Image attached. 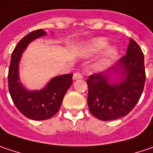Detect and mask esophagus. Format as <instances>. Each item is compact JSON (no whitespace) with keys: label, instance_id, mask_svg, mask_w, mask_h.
Wrapping results in <instances>:
<instances>
[{"label":"esophagus","instance_id":"obj_1","mask_svg":"<svg viewBox=\"0 0 153 153\" xmlns=\"http://www.w3.org/2000/svg\"><path fill=\"white\" fill-rule=\"evenodd\" d=\"M82 74H80L79 73H75L74 74V76H73V79L74 80H76V79H82Z\"/></svg>","mask_w":153,"mask_h":153}]
</instances>
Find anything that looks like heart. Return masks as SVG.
Segmentation results:
<instances>
[{"label":"heart","instance_id":"1","mask_svg":"<svg viewBox=\"0 0 153 153\" xmlns=\"http://www.w3.org/2000/svg\"><path fill=\"white\" fill-rule=\"evenodd\" d=\"M108 40L105 37H97L92 39L85 43L83 48V53L85 55L91 56L103 51V54L100 59V65L105 66L109 64L118 54V48L114 45L108 46Z\"/></svg>","mask_w":153,"mask_h":153}]
</instances>
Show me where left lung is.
I'll return each instance as SVG.
<instances>
[{
	"label": "left lung",
	"instance_id": "obj_1",
	"mask_svg": "<svg viewBox=\"0 0 153 153\" xmlns=\"http://www.w3.org/2000/svg\"><path fill=\"white\" fill-rule=\"evenodd\" d=\"M145 81L144 54L137 42L130 39L126 54L113 68L87 79L90 112L103 121L127 115L140 99Z\"/></svg>",
	"mask_w": 153,
	"mask_h": 153
}]
</instances>
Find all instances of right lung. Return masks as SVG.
Returning <instances> with one entry per match:
<instances>
[{"label":"right lung","mask_w":153,"mask_h":153,"mask_svg":"<svg viewBox=\"0 0 153 153\" xmlns=\"http://www.w3.org/2000/svg\"><path fill=\"white\" fill-rule=\"evenodd\" d=\"M47 35L38 29L24 36L18 42L11 56L8 70V90L13 102L23 115L33 120H45L58 112L63 98L73 83V74L52 78L40 90H28L20 79V61L24 51L32 41Z\"/></svg>","instance_id":"1"}]
</instances>
